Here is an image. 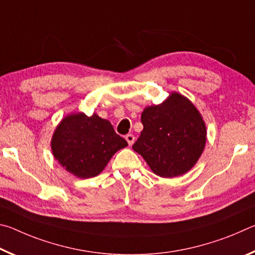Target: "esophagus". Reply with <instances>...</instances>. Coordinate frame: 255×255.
Returning a JSON list of instances; mask_svg holds the SVG:
<instances>
[{"label": "esophagus", "mask_w": 255, "mask_h": 255, "mask_svg": "<svg viewBox=\"0 0 255 255\" xmlns=\"http://www.w3.org/2000/svg\"><path fill=\"white\" fill-rule=\"evenodd\" d=\"M126 140L129 146H131L133 144V141H135V136L131 135V133H128V135H126Z\"/></svg>", "instance_id": "esophagus-1"}]
</instances>
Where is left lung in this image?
<instances>
[{
	"instance_id": "left-lung-1",
	"label": "left lung",
	"mask_w": 255,
	"mask_h": 255,
	"mask_svg": "<svg viewBox=\"0 0 255 255\" xmlns=\"http://www.w3.org/2000/svg\"><path fill=\"white\" fill-rule=\"evenodd\" d=\"M144 129L132 149L162 178L185 174L196 165L206 146L207 129L199 110L187 97L172 92L159 105L141 112Z\"/></svg>"
}]
</instances>
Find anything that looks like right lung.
<instances>
[{
	"instance_id": "1",
	"label": "right lung",
	"mask_w": 255,
	"mask_h": 255,
	"mask_svg": "<svg viewBox=\"0 0 255 255\" xmlns=\"http://www.w3.org/2000/svg\"><path fill=\"white\" fill-rule=\"evenodd\" d=\"M51 152L64 170L76 178H93L105 170L111 157L128 146L109 120L97 114L67 115L51 137Z\"/></svg>"
}]
</instances>
